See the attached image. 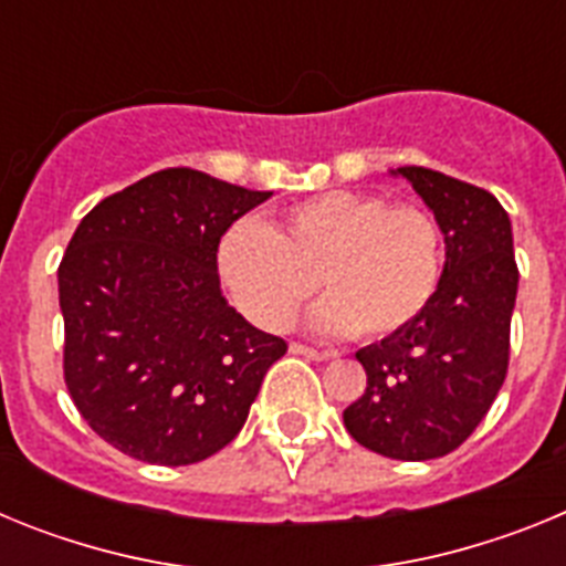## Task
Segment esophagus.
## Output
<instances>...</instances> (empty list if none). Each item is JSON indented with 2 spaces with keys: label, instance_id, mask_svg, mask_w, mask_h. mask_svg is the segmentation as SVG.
<instances>
[{
  "label": "esophagus",
  "instance_id": "obj_1",
  "mask_svg": "<svg viewBox=\"0 0 566 566\" xmlns=\"http://www.w3.org/2000/svg\"><path fill=\"white\" fill-rule=\"evenodd\" d=\"M289 352L300 354V357H306V359H319V363L332 357L328 352H317V348H312V345H303V343H292L289 345Z\"/></svg>",
  "mask_w": 566,
  "mask_h": 566
}]
</instances>
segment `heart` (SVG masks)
<instances>
[{
	"label": "heart",
	"instance_id": "1",
	"mask_svg": "<svg viewBox=\"0 0 566 566\" xmlns=\"http://www.w3.org/2000/svg\"><path fill=\"white\" fill-rule=\"evenodd\" d=\"M218 274L238 308L269 332L294 323L317 289L314 326L391 337L428 308L442 277V232L419 207L352 189L314 195L263 223L243 218L218 240Z\"/></svg>",
	"mask_w": 566,
	"mask_h": 566
}]
</instances>
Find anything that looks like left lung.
<instances>
[{
    "label": "left lung",
    "instance_id": "left-lung-1",
    "mask_svg": "<svg viewBox=\"0 0 566 566\" xmlns=\"http://www.w3.org/2000/svg\"><path fill=\"white\" fill-rule=\"evenodd\" d=\"M391 172L437 218L444 269L411 326L357 352L368 385L343 422L379 457L424 462L476 431L507 377L518 269L510 218L488 189L424 167Z\"/></svg>",
    "mask_w": 566,
    "mask_h": 566
}]
</instances>
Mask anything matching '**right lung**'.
Wrapping results in <instances>:
<instances>
[{
    "instance_id": "add662e5",
    "label": "right lung",
    "mask_w": 566,
    "mask_h": 566,
    "mask_svg": "<svg viewBox=\"0 0 566 566\" xmlns=\"http://www.w3.org/2000/svg\"><path fill=\"white\" fill-rule=\"evenodd\" d=\"M272 192L172 167L90 209L59 266L64 382L84 422L138 462L227 448L286 339L221 294L218 240Z\"/></svg>"
}]
</instances>
